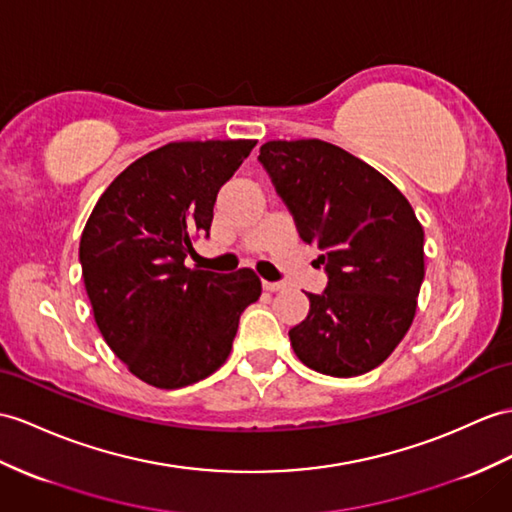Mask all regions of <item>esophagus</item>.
<instances>
[{"instance_id": "1", "label": "esophagus", "mask_w": 512, "mask_h": 512, "mask_svg": "<svg viewBox=\"0 0 512 512\" xmlns=\"http://www.w3.org/2000/svg\"><path fill=\"white\" fill-rule=\"evenodd\" d=\"M263 289L265 291H271V293H276V291H282L284 289V284L282 282H263Z\"/></svg>"}]
</instances>
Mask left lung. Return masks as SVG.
Wrapping results in <instances>:
<instances>
[{"mask_svg":"<svg viewBox=\"0 0 512 512\" xmlns=\"http://www.w3.org/2000/svg\"><path fill=\"white\" fill-rule=\"evenodd\" d=\"M263 162L302 241L321 249L328 286L289 330L297 358L354 378L391 356L415 319L423 282V228L393 182L319 139L269 141Z\"/></svg>","mask_w":512,"mask_h":512,"instance_id":"8db88e82","label":"left lung"}]
</instances>
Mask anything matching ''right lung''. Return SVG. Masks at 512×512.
I'll use <instances>...</instances> for the list:
<instances>
[{
  "label": "right lung",
  "mask_w": 512,
  "mask_h": 512,
  "mask_svg": "<svg viewBox=\"0 0 512 512\" xmlns=\"http://www.w3.org/2000/svg\"><path fill=\"white\" fill-rule=\"evenodd\" d=\"M256 141L167 143L110 182L80 239L86 293L104 341L136 378L182 389L230 356L241 313L260 297L252 269H189L217 193Z\"/></svg>",
  "instance_id": "obj_1"
}]
</instances>
